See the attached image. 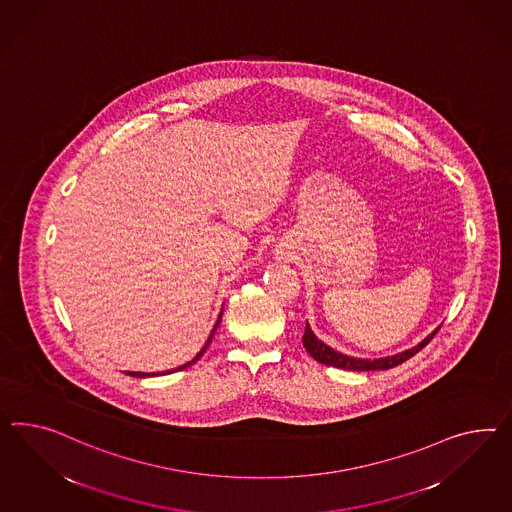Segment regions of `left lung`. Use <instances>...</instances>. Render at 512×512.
<instances>
[{"label":"left lung","mask_w":512,"mask_h":512,"mask_svg":"<svg viewBox=\"0 0 512 512\" xmlns=\"http://www.w3.org/2000/svg\"><path fill=\"white\" fill-rule=\"evenodd\" d=\"M438 330H440V326H438L434 332L429 333L421 343H417V345L408 348V350H402L399 354L386 356V358H376V360L354 358V356H346L343 352L333 350L332 346H328L324 341L318 339L317 335L311 330L309 322H305V333L304 337H302V343H304L307 354H309L313 360L322 363V365L345 369V371H386V369L401 365L402 361L410 360L423 346L429 345L430 339L436 335Z\"/></svg>","instance_id":"obj_1"}]
</instances>
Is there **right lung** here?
Wrapping results in <instances>:
<instances>
[{
	"instance_id": "add662e5",
	"label": "right lung",
	"mask_w": 512,
	"mask_h": 512,
	"mask_svg": "<svg viewBox=\"0 0 512 512\" xmlns=\"http://www.w3.org/2000/svg\"><path fill=\"white\" fill-rule=\"evenodd\" d=\"M221 315H223V309H221L220 317H218V320H216V324H214V328H212V332H210V335H208L207 343H205V346L199 350V354L195 356L194 360L188 361V363H184V365H180V367H177V369H171V371H166V373H160V374H171V373H177V371H182V369H186V367H190V365H194L195 361L201 360V356L207 352L208 345L212 343V337H214V333H216V330H218V326H220L221 322ZM126 374L128 376H136V378H149V376H158L156 373H134V371H126Z\"/></svg>"
}]
</instances>
